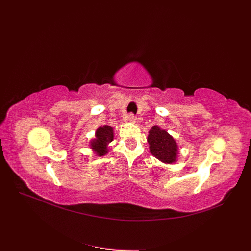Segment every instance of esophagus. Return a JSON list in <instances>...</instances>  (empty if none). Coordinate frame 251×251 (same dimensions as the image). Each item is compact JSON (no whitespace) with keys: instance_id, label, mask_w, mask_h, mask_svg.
<instances>
[{"instance_id":"esophagus-1","label":"esophagus","mask_w":251,"mask_h":251,"mask_svg":"<svg viewBox=\"0 0 251 251\" xmlns=\"http://www.w3.org/2000/svg\"><path fill=\"white\" fill-rule=\"evenodd\" d=\"M126 120L128 121V122H130V123H135L136 122V117L133 114H129L126 117Z\"/></svg>"}]
</instances>
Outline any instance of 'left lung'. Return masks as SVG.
Here are the masks:
<instances>
[{
  "label": "left lung",
  "mask_w": 251,
  "mask_h": 251,
  "mask_svg": "<svg viewBox=\"0 0 251 251\" xmlns=\"http://www.w3.org/2000/svg\"><path fill=\"white\" fill-rule=\"evenodd\" d=\"M148 143L150 145V152L157 159L164 163L177 161L178 145L168 131L158 126H153L148 135Z\"/></svg>",
  "instance_id": "obj_1"
}]
</instances>
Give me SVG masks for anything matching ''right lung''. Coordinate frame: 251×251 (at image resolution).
<instances>
[{
    "label": "right lung",
    "instance_id": "add662e5",
    "mask_svg": "<svg viewBox=\"0 0 251 251\" xmlns=\"http://www.w3.org/2000/svg\"><path fill=\"white\" fill-rule=\"evenodd\" d=\"M114 141V130L110 126L104 125L102 127H99L96 133L95 138L92 140L90 143L91 149L94 150V152L98 156H104L108 153L107 146L109 143Z\"/></svg>",
    "mask_w": 251,
    "mask_h": 251
}]
</instances>
